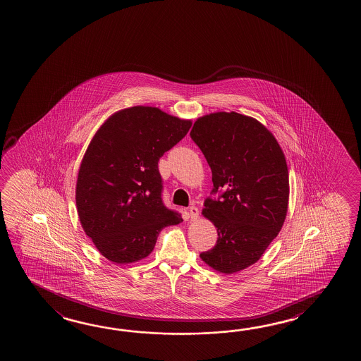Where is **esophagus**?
I'll list each match as a JSON object with an SVG mask.
<instances>
[{
    "instance_id": "34e87169",
    "label": "esophagus",
    "mask_w": 361,
    "mask_h": 361,
    "mask_svg": "<svg viewBox=\"0 0 361 361\" xmlns=\"http://www.w3.org/2000/svg\"><path fill=\"white\" fill-rule=\"evenodd\" d=\"M189 214L190 218L192 219V220H195V219H197V216H199V209L196 207H190Z\"/></svg>"
}]
</instances>
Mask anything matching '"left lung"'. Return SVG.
Wrapping results in <instances>:
<instances>
[{
    "label": "left lung",
    "mask_w": 361,
    "mask_h": 361,
    "mask_svg": "<svg viewBox=\"0 0 361 361\" xmlns=\"http://www.w3.org/2000/svg\"><path fill=\"white\" fill-rule=\"evenodd\" d=\"M213 173L202 215L218 229L215 247L201 259L231 274L259 259L282 229L290 181L283 151L257 119L235 112L212 113L190 132Z\"/></svg>",
    "instance_id": "8db88e82"
}]
</instances>
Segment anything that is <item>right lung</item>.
Segmentation results:
<instances>
[{
    "label": "right lung",
    "instance_id": "obj_1",
    "mask_svg": "<svg viewBox=\"0 0 361 361\" xmlns=\"http://www.w3.org/2000/svg\"><path fill=\"white\" fill-rule=\"evenodd\" d=\"M190 127L191 121L138 106L114 113L97 130L80 164L75 200L85 234L106 259H143L164 228L183 221L162 201L159 160Z\"/></svg>",
    "mask_w": 361,
    "mask_h": 361
}]
</instances>
